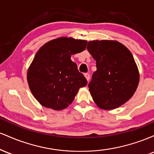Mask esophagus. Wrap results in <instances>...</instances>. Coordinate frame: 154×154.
<instances>
[{"mask_svg":"<svg viewBox=\"0 0 154 154\" xmlns=\"http://www.w3.org/2000/svg\"><path fill=\"white\" fill-rule=\"evenodd\" d=\"M84 75H85V78L87 79V80L89 81V80H90V78H91V77H90L89 74H88V73H85Z\"/></svg>","mask_w":154,"mask_h":154,"instance_id":"obj_1","label":"esophagus"}]
</instances>
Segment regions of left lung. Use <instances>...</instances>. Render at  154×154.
<instances>
[{
	"mask_svg": "<svg viewBox=\"0 0 154 154\" xmlns=\"http://www.w3.org/2000/svg\"><path fill=\"white\" fill-rule=\"evenodd\" d=\"M88 52L96 61L89 91L94 102L104 110L116 109L132 98L139 83L138 69L126 46L115 40H92Z\"/></svg>",
	"mask_w": 154,
	"mask_h": 154,
	"instance_id": "8db88e82",
	"label": "left lung"
}]
</instances>
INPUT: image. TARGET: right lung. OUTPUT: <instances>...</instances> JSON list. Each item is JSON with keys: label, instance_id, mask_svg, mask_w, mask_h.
Returning a JSON list of instances; mask_svg holds the SVG:
<instances>
[{"label": "right lung", "instance_id": "obj_1", "mask_svg": "<svg viewBox=\"0 0 154 154\" xmlns=\"http://www.w3.org/2000/svg\"><path fill=\"white\" fill-rule=\"evenodd\" d=\"M87 41L72 38L51 40L39 49L27 71L29 89L43 106L62 110L72 103L88 81L71 56L85 49Z\"/></svg>", "mask_w": 154, "mask_h": 154}]
</instances>
